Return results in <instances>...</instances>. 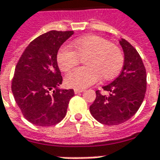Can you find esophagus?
Instances as JSON below:
<instances>
[{"label":"esophagus","mask_w":160,"mask_h":160,"mask_svg":"<svg viewBox=\"0 0 160 160\" xmlns=\"http://www.w3.org/2000/svg\"><path fill=\"white\" fill-rule=\"evenodd\" d=\"M82 92H84V90H83V89L74 88V94H80V93H82Z\"/></svg>","instance_id":"34e87169"}]
</instances>
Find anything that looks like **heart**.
<instances>
[{
  "mask_svg": "<svg viewBox=\"0 0 160 160\" xmlns=\"http://www.w3.org/2000/svg\"><path fill=\"white\" fill-rule=\"evenodd\" d=\"M73 46L64 44L58 50L57 62L62 71H68L79 65L81 58L88 57L85 64L70 71L66 84L74 88H86L98 82L102 76L108 80L119 74L124 63V56L118 46L98 36H85L73 41Z\"/></svg>",
  "mask_w": 160,
  "mask_h": 160,
  "instance_id": "heart-1",
  "label": "heart"
}]
</instances>
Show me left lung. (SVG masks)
Here are the masks:
<instances>
[{"label":"left lung","instance_id":"8db88e82","mask_svg":"<svg viewBox=\"0 0 160 160\" xmlns=\"http://www.w3.org/2000/svg\"><path fill=\"white\" fill-rule=\"evenodd\" d=\"M124 52L122 72L110 84L102 87L108 95L96 90L90 113L99 122L117 125L134 116L143 102L146 91V70L138 51L125 39L120 40Z\"/></svg>","mask_w":160,"mask_h":160}]
</instances>
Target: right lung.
<instances>
[{"mask_svg":"<svg viewBox=\"0 0 160 160\" xmlns=\"http://www.w3.org/2000/svg\"><path fill=\"white\" fill-rule=\"evenodd\" d=\"M73 31L51 30L26 47L17 62L11 89L23 117L35 125H55L66 117L73 89H59L58 51Z\"/></svg>","mask_w":160,"mask_h":160,"instance_id":"1","label":"right lung"}]
</instances>
